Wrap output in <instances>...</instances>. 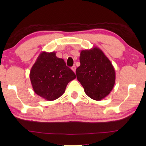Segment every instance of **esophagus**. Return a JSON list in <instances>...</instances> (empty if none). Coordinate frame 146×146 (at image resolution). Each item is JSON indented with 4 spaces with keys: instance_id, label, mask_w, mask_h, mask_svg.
Here are the masks:
<instances>
[{
    "instance_id": "obj_1",
    "label": "esophagus",
    "mask_w": 146,
    "mask_h": 146,
    "mask_svg": "<svg viewBox=\"0 0 146 146\" xmlns=\"http://www.w3.org/2000/svg\"><path fill=\"white\" fill-rule=\"evenodd\" d=\"M71 70H72L74 71V72L75 73V71H76V66H73L71 67Z\"/></svg>"
}]
</instances>
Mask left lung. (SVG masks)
Wrapping results in <instances>:
<instances>
[{
    "label": "left lung",
    "instance_id": "left-lung-1",
    "mask_svg": "<svg viewBox=\"0 0 146 146\" xmlns=\"http://www.w3.org/2000/svg\"><path fill=\"white\" fill-rule=\"evenodd\" d=\"M80 61L76 74L85 94L98 101L106 97L115 82V71L109 59L101 49L94 47L81 51Z\"/></svg>",
    "mask_w": 146,
    "mask_h": 146
}]
</instances>
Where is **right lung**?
<instances>
[{"instance_id": "add662e5", "label": "right lung", "mask_w": 146, "mask_h": 146, "mask_svg": "<svg viewBox=\"0 0 146 146\" xmlns=\"http://www.w3.org/2000/svg\"><path fill=\"white\" fill-rule=\"evenodd\" d=\"M29 76L34 92L48 101L60 97L68 83L76 78L63 59L57 58L56 52L46 51L39 54L31 69Z\"/></svg>"}]
</instances>
